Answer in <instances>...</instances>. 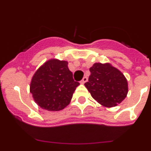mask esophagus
Segmentation results:
<instances>
[{"mask_svg": "<svg viewBox=\"0 0 151 151\" xmlns=\"http://www.w3.org/2000/svg\"><path fill=\"white\" fill-rule=\"evenodd\" d=\"M87 81H88V77H84L83 78V80H81V82H80V83H81V84H84V83H86Z\"/></svg>", "mask_w": 151, "mask_h": 151, "instance_id": "1", "label": "esophagus"}]
</instances>
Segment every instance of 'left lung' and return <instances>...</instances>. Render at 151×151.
Wrapping results in <instances>:
<instances>
[{
	"mask_svg": "<svg viewBox=\"0 0 151 151\" xmlns=\"http://www.w3.org/2000/svg\"><path fill=\"white\" fill-rule=\"evenodd\" d=\"M85 87L93 98L106 107L115 106L126 97L128 83L122 73L109 63H96Z\"/></svg>",
	"mask_w": 151,
	"mask_h": 151,
	"instance_id": "obj_1",
	"label": "left lung"
}]
</instances>
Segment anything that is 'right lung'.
Instances as JSON below:
<instances>
[{"label":"right lung","instance_id":"obj_1","mask_svg":"<svg viewBox=\"0 0 151 151\" xmlns=\"http://www.w3.org/2000/svg\"><path fill=\"white\" fill-rule=\"evenodd\" d=\"M80 83L73 79L68 62L51 59L33 75L30 91L39 106L49 111H59L70 103Z\"/></svg>","mask_w":151,"mask_h":151}]
</instances>
